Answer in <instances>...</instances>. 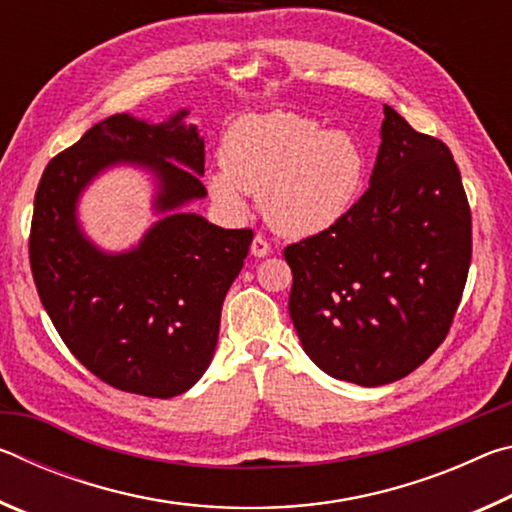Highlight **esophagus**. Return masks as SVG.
Listing matches in <instances>:
<instances>
[{
  "mask_svg": "<svg viewBox=\"0 0 512 512\" xmlns=\"http://www.w3.org/2000/svg\"><path fill=\"white\" fill-rule=\"evenodd\" d=\"M250 253H253L255 257H266L268 253H271V244H268L266 237L255 235L253 244H250Z\"/></svg>",
  "mask_w": 512,
  "mask_h": 512,
  "instance_id": "34e87169",
  "label": "esophagus"
}]
</instances>
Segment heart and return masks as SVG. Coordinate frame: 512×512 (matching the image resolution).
<instances>
[{"instance_id":"1","label":"heart","mask_w":512,"mask_h":512,"mask_svg":"<svg viewBox=\"0 0 512 512\" xmlns=\"http://www.w3.org/2000/svg\"><path fill=\"white\" fill-rule=\"evenodd\" d=\"M221 164L207 178L216 201L244 214L246 194H257L266 221L291 237L332 228L363 183V155L350 135L320 131L291 112L235 121L223 137Z\"/></svg>"}]
</instances>
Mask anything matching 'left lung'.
Wrapping results in <instances>:
<instances>
[{"label":"left lung","mask_w":512,"mask_h":512,"mask_svg":"<svg viewBox=\"0 0 512 512\" xmlns=\"http://www.w3.org/2000/svg\"><path fill=\"white\" fill-rule=\"evenodd\" d=\"M289 314L320 370L391 384L440 348L472 259V212L449 146L384 106L370 187L341 221L284 248Z\"/></svg>","instance_id":"obj_1"}]
</instances>
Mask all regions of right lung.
<instances>
[{
    "instance_id": "add662e5",
    "label": "right lung",
    "mask_w": 512,
    "mask_h": 512,
    "mask_svg": "<svg viewBox=\"0 0 512 512\" xmlns=\"http://www.w3.org/2000/svg\"><path fill=\"white\" fill-rule=\"evenodd\" d=\"M187 112L149 126L112 115L49 160L33 203L29 262L42 307L69 352L124 393L176 397L212 361L221 305L248 255L253 230H223L198 214H169L131 253L103 255L85 241L74 207L103 167L158 171L160 210L207 194L205 146Z\"/></svg>"
}]
</instances>
